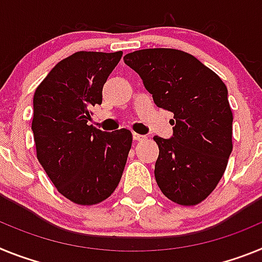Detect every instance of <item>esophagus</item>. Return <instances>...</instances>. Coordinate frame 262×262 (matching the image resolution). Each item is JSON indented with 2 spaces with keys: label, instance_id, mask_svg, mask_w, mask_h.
Returning <instances> with one entry per match:
<instances>
[{
  "label": "esophagus",
  "instance_id": "34e87169",
  "mask_svg": "<svg viewBox=\"0 0 262 262\" xmlns=\"http://www.w3.org/2000/svg\"><path fill=\"white\" fill-rule=\"evenodd\" d=\"M146 136H142V134H138V133H133V140L136 142H142V141H146Z\"/></svg>",
  "mask_w": 262,
  "mask_h": 262
}]
</instances>
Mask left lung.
Returning a JSON list of instances; mask_svg holds the SVG:
<instances>
[{
    "label": "left lung",
    "instance_id": "obj_1",
    "mask_svg": "<svg viewBox=\"0 0 262 262\" xmlns=\"http://www.w3.org/2000/svg\"><path fill=\"white\" fill-rule=\"evenodd\" d=\"M124 62L140 75L157 106L174 113L172 137H154L157 185L174 203L196 206L215 190L233 147L226 84L181 50H138Z\"/></svg>",
    "mask_w": 262,
    "mask_h": 262
}]
</instances>
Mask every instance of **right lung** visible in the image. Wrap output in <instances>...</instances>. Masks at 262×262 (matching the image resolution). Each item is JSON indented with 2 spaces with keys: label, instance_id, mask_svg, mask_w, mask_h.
Listing matches in <instances>:
<instances>
[{
  "label": "right lung",
  "instance_id": "right-lung-1",
  "mask_svg": "<svg viewBox=\"0 0 262 262\" xmlns=\"http://www.w3.org/2000/svg\"><path fill=\"white\" fill-rule=\"evenodd\" d=\"M121 56V51L75 52L34 93L36 158L56 190L80 206L99 204L113 194L133 142L128 129L106 133L87 124Z\"/></svg>",
  "mask_w": 262,
  "mask_h": 262
}]
</instances>
